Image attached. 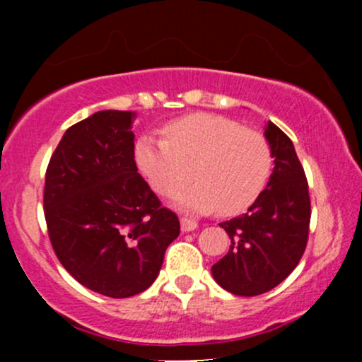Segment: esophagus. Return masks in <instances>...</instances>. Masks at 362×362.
I'll return each instance as SVG.
<instances>
[{
	"mask_svg": "<svg viewBox=\"0 0 362 362\" xmlns=\"http://www.w3.org/2000/svg\"><path fill=\"white\" fill-rule=\"evenodd\" d=\"M180 228L182 231H194L197 228V223L192 221V219H187V218H180Z\"/></svg>",
	"mask_w": 362,
	"mask_h": 362,
	"instance_id": "34e87169",
	"label": "esophagus"
}]
</instances>
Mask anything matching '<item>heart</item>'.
<instances>
[{"label":"heart","instance_id":"1","mask_svg":"<svg viewBox=\"0 0 362 362\" xmlns=\"http://www.w3.org/2000/svg\"><path fill=\"white\" fill-rule=\"evenodd\" d=\"M163 138L141 136L136 161L149 185L170 194L192 175L197 180L177 189L172 204L192 214H238L257 201L269 175L272 156L260 132L223 115L197 114L163 127Z\"/></svg>","mask_w":362,"mask_h":362}]
</instances>
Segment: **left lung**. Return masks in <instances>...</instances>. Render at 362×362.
I'll return each mask as SVG.
<instances>
[{
	"label": "left lung",
	"mask_w": 362,
	"mask_h": 362,
	"mask_svg": "<svg viewBox=\"0 0 362 362\" xmlns=\"http://www.w3.org/2000/svg\"><path fill=\"white\" fill-rule=\"evenodd\" d=\"M264 136L274 158L271 178L247 213L219 223L231 245L211 267L214 281L238 296H257L281 284L308 242V182L293 141L271 120Z\"/></svg>",
	"instance_id": "obj_1"
}]
</instances>
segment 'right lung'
I'll return each instance as SVG.
<instances>
[{
    "instance_id": "obj_1",
    "label": "right lung",
    "mask_w": 362,
    "mask_h": 362,
    "mask_svg": "<svg viewBox=\"0 0 362 362\" xmlns=\"http://www.w3.org/2000/svg\"><path fill=\"white\" fill-rule=\"evenodd\" d=\"M136 112L100 110L64 132L45 173L44 211L57 259L80 284L129 298L155 282L180 233L134 161Z\"/></svg>"
}]
</instances>
